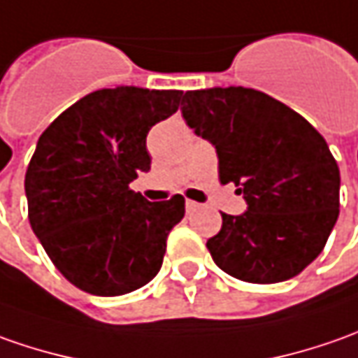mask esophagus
<instances>
[{
    "label": "esophagus",
    "mask_w": 358,
    "mask_h": 358,
    "mask_svg": "<svg viewBox=\"0 0 358 358\" xmlns=\"http://www.w3.org/2000/svg\"><path fill=\"white\" fill-rule=\"evenodd\" d=\"M200 208V203L198 202H192V200H186V212H196Z\"/></svg>",
    "instance_id": "obj_1"
}]
</instances>
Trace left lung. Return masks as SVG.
Returning a JSON list of instances; mask_svg holds the SVG:
<instances>
[{"mask_svg": "<svg viewBox=\"0 0 358 358\" xmlns=\"http://www.w3.org/2000/svg\"><path fill=\"white\" fill-rule=\"evenodd\" d=\"M182 117L216 146L220 182H234L248 202L241 216L222 214L206 243L217 267L248 283L301 273L339 217V166L325 138L287 105L243 87L186 91Z\"/></svg>", "mask_w": 358, "mask_h": 358, "instance_id": "obj_1", "label": "left lung"}]
</instances>
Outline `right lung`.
<instances>
[{"label": "right lung", "mask_w": 358, "mask_h": 358, "mask_svg": "<svg viewBox=\"0 0 358 358\" xmlns=\"http://www.w3.org/2000/svg\"><path fill=\"white\" fill-rule=\"evenodd\" d=\"M182 91L101 89L47 127L25 172L29 224L75 287L117 297L160 271L184 198L148 202L130 190L150 170L146 134L178 110Z\"/></svg>", "instance_id": "right-lung-1"}]
</instances>
